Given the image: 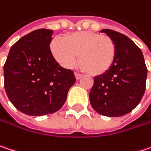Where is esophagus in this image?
Wrapping results in <instances>:
<instances>
[{"label": "esophagus", "instance_id": "1", "mask_svg": "<svg viewBox=\"0 0 151 151\" xmlns=\"http://www.w3.org/2000/svg\"><path fill=\"white\" fill-rule=\"evenodd\" d=\"M75 74V78H77V79H79V78H82V74H80V73H74Z\"/></svg>", "mask_w": 151, "mask_h": 151}]
</instances>
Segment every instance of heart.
Returning a JSON list of instances; mask_svg holds the SVG:
<instances>
[{"label": "heart", "mask_w": 151, "mask_h": 151, "mask_svg": "<svg viewBox=\"0 0 151 151\" xmlns=\"http://www.w3.org/2000/svg\"><path fill=\"white\" fill-rule=\"evenodd\" d=\"M51 49L56 60L66 68L74 65L79 54L81 67L91 75L107 72L116 57L114 40L108 35L92 32H75L62 40L55 39Z\"/></svg>", "instance_id": "1"}]
</instances>
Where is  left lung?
<instances>
[{
    "mask_svg": "<svg viewBox=\"0 0 151 151\" xmlns=\"http://www.w3.org/2000/svg\"><path fill=\"white\" fill-rule=\"evenodd\" d=\"M101 33L114 40L116 57L107 72L94 78L90 102L101 115L124 116L140 103L145 91L147 67L144 55L124 35L111 29H103Z\"/></svg>",
    "mask_w": 151,
    "mask_h": 151,
    "instance_id": "1",
    "label": "left lung"
}]
</instances>
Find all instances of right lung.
<instances>
[{
  "label": "right lung",
  "instance_id": "right-lung-1",
  "mask_svg": "<svg viewBox=\"0 0 151 151\" xmlns=\"http://www.w3.org/2000/svg\"><path fill=\"white\" fill-rule=\"evenodd\" d=\"M52 31L37 29L10 48L4 64V87L14 106L29 116L58 111L75 83L72 70L53 58L50 43Z\"/></svg>",
  "mask_w": 151,
  "mask_h": 151
}]
</instances>
